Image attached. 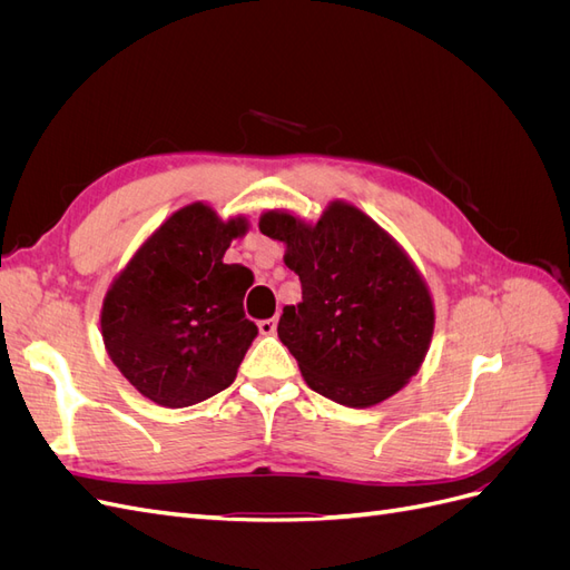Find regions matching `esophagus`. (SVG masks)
<instances>
[{"label": "esophagus", "instance_id": "esophagus-1", "mask_svg": "<svg viewBox=\"0 0 570 570\" xmlns=\"http://www.w3.org/2000/svg\"><path fill=\"white\" fill-rule=\"evenodd\" d=\"M275 325H278V318L258 321V333H262V335H273L275 333Z\"/></svg>", "mask_w": 570, "mask_h": 570}]
</instances>
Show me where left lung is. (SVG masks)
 Wrapping results in <instances>:
<instances>
[{"mask_svg":"<svg viewBox=\"0 0 570 570\" xmlns=\"http://www.w3.org/2000/svg\"><path fill=\"white\" fill-rule=\"evenodd\" d=\"M264 235L287 245L302 302L278 337L306 385L344 406H373L419 371L433 335V299L394 239L356 206L333 202L316 226L268 212Z\"/></svg>","mask_w":570,"mask_h":570,"instance_id":"8db88e82","label":"left lung"}]
</instances>
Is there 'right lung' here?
<instances>
[{
	"instance_id": "right-lung-1",
	"label": "right lung",
	"mask_w": 570,
	"mask_h": 570,
	"mask_svg": "<svg viewBox=\"0 0 570 570\" xmlns=\"http://www.w3.org/2000/svg\"><path fill=\"white\" fill-rule=\"evenodd\" d=\"M247 223L204 204L176 212L137 249L101 308V337L135 390L168 409L226 390L258 327L245 316L252 271L223 264Z\"/></svg>"
}]
</instances>
